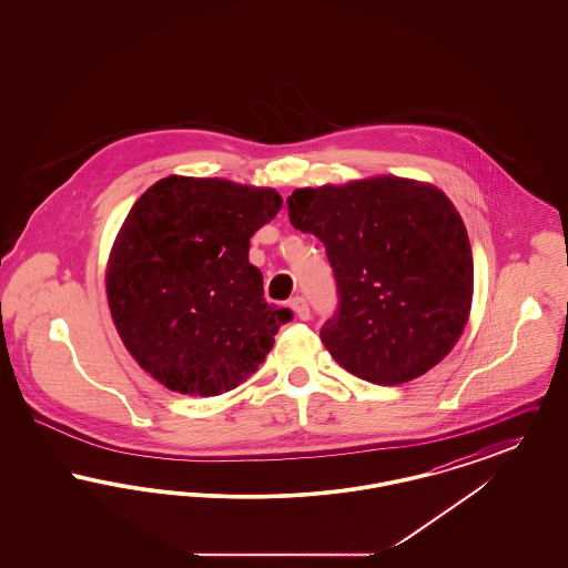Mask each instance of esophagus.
<instances>
[{"label": "esophagus", "instance_id": "esophagus-1", "mask_svg": "<svg viewBox=\"0 0 568 568\" xmlns=\"http://www.w3.org/2000/svg\"><path fill=\"white\" fill-rule=\"evenodd\" d=\"M290 306H292V311L296 313L297 320L306 322V320L311 317V308H308V304H306V300H304V297H292V300H290Z\"/></svg>", "mask_w": 568, "mask_h": 568}]
</instances>
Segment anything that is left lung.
<instances>
[{"label":"left lung","instance_id":"1","mask_svg":"<svg viewBox=\"0 0 568 568\" xmlns=\"http://www.w3.org/2000/svg\"><path fill=\"white\" fill-rule=\"evenodd\" d=\"M287 209L325 244L338 306L320 336L345 371L400 385L454 349L473 302V251L443 191L375 176L296 190Z\"/></svg>","mask_w":568,"mask_h":568}]
</instances>
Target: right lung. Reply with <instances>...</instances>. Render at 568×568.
I'll return each instance as SVG.
<instances>
[{
    "mask_svg": "<svg viewBox=\"0 0 568 568\" xmlns=\"http://www.w3.org/2000/svg\"><path fill=\"white\" fill-rule=\"evenodd\" d=\"M281 195L225 179L168 176L144 191L110 251L112 322L135 362L190 396L239 387L266 359L290 308L264 297L251 236Z\"/></svg>",
    "mask_w": 568,
    "mask_h": 568,
    "instance_id": "obj_1",
    "label": "right lung"
}]
</instances>
